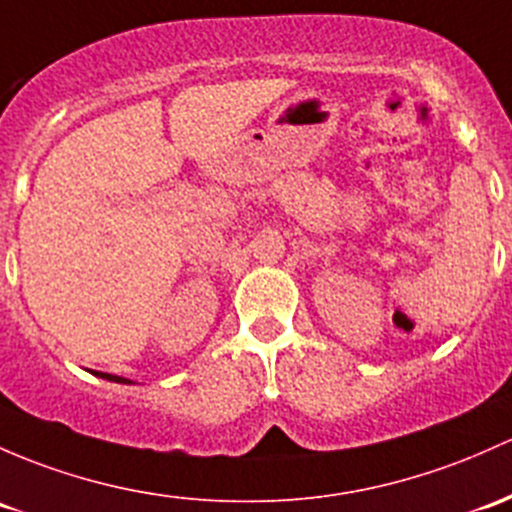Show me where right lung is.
Returning a JSON list of instances; mask_svg holds the SVG:
<instances>
[{"label": "right lung", "instance_id": "1", "mask_svg": "<svg viewBox=\"0 0 512 512\" xmlns=\"http://www.w3.org/2000/svg\"><path fill=\"white\" fill-rule=\"evenodd\" d=\"M95 375H98V378L112 380V383H125V385H129V383H132V380H127V378H120V375H110V373H98V370H95Z\"/></svg>", "mask_w": 512, "mask_h": 512}]
</instances>
